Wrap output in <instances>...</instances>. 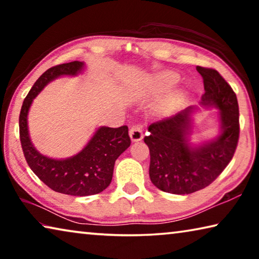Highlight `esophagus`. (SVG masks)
Returning a JSON list of instances; mask_svg holds the SVG:
<instances>
[{
	"mask_svg": "<svg viewBox=\"0 0 259 259\" xmlns=\"http://www.w3.org/2000/svg\"><path fill=\"white\" fill-rule=\"evenodd\" d=\"M129 136L133 142H139V140H142L144 137L142 126L138 124H134L129 130Z\"/></svg>",
	"mask_w": 259,
	"mask_h": 259,
	"instance_id": "1",
	"label": "esophagus"
}]
</instances>
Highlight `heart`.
<instances>
[{
  "instance_id": "1",
  "label": "heart",
  "mask_w": 259,
  "mask_h": 259,
  "mask_svg": "<svg viewBox=\"0 0 259 259\" xmlns=\"http://www.w3.org/2000/svg\"><path fill=\"white\" fill-rule=\"evenodd\" d=\"M177 80H178L177 74L171 73V72L160 73L157 74V75L154 77V80H153V88H154L155 93H159V94L164 93V91L169 89V88H171L175 83L177 82ZM179 102H181V95L178 93L168 95L164 99L163 105H162L163 111L170 112L171 109H174L177 106Z\"/></svg>"
}]
</instances>
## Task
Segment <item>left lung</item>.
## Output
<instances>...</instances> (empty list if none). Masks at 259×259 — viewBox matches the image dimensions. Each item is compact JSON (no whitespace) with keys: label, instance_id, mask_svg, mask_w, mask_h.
I'll return each instance as SVG.
<instances>
[{"label":"left lung","instance_id":"left-lung-1","mask_svg":"<svg viewBox=\"0 0 259 259\" xmlns=\"http://www.w3.org/2000/svg\"><path fill=\"white\" fill-rule=\"evenodd\" d=\"M203 78V105L219 108L222 134L199 147L188 145L192 107L148 126L144 142L150 148V177L161 191L190 194L209 186L230 163L240 136L236 95L216 69L196 67Z\"/></svg>","mask_w":259,"mask_h":259}]
</instances>
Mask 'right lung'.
I'll return each instance as SVG.
<instances>
[{
  "mask_svg": "<svg viewBox=\"0 0 259 259\" xmlns=\"http://www.w3.org/2000/svg\"><path fill=\"white\" fill-rule=\"evenodd\" d=\"M83 63L71 61L48 69L34 83L21 106L19 137L24 156L33 172L48 187L58 193L75 196L93 195L103 192L112 182L115 160L130 146L128 126H102L77 155L66 160L49 159L35 150L29 140L27 114L33 99L54 78L75 75Z\"/></svg>",
  "mask_w": 259,
  "mask_h": 259,
  "instance_id": "add662e5",
  "label": "right lung"
}]
</instances>
